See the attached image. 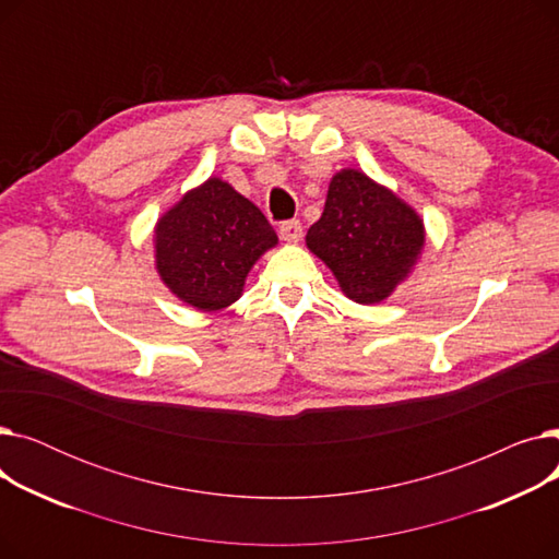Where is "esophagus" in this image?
<instances>
[{
    "mask_svg": "<svg viewBox=\"0 0 559 559\" xmlns=\"http://www.w3.org/2000/svg\"><path fill=\"white\" fill-rule=\"evenodd\" d=\"M301 235H304V226L299 219H287L281 224V238L285 242H299Z\"/></svg>",
    "mask_w": 559,
    "mask_h": 559,
    "instance_id": "34e87169",
    "label": "esophagus"
}]
</instances>
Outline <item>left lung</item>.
Here are the masks:
<instances>
[{
  "instance_id": "1",
  "label": "left lung",
  "mask_w": 559,
  "mask_h": 559,
  "mask_svg": "<svg viewBox=\"0 0 559 559\" xmlns=\"http://www.w3.org/2000/svg\"><path fill=\"white\" fill-rule=\"evenodd\" d=\"M426 235L421 217L358 169L333 176L324 213L306 235L356 304H378L415 267Z\"/></svg>"
}]
</instances>
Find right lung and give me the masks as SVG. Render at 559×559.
<instances>
[{"instance_id": "obj_1", "label": "right lung", "mask_w": 559, "mask_h": 559, "mask_svg": "<svg viewBox=\"0 0 559 559\" xmlns=\"http://www.w3.org/2000/svg\"><path fill=\"white\" fill-rule=\"evenodd\" d=\"M154 242L163 283L181 301L213 312L240 299L249 270L278 238L258 205L209 179L158 219Z\"/></svg>"}]
</instances>
